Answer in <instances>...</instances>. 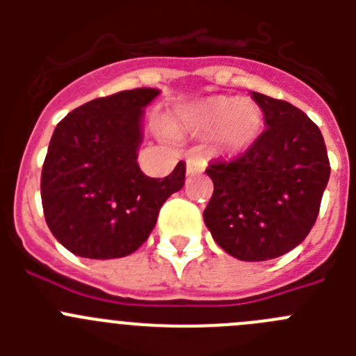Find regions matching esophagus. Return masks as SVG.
I'll use <instances>...</instances> for the list:
<instances>
[{
	"label": "esophagus",
	"mask_w": 356,
	"mask_h": 356,
	"mask_svg": "<svg viewBox=\"0 0 356 356\" xmlns=\"http://www.w3.org/2000/svg\"><path fill=\"white\" fill-rule=\"evenodd\" d=\"M205 171V160L188 159L187 160V175H196V172Z\"/></svg>",
	"instance_id": "esophagus-1"
}]
</instances>
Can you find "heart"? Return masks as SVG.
I'll use <instances>...</instances> for the list:
<instances>
[{"label": "heart", "mask_w": 356, "mask_h": 356, "mask_svg": "<svg viewBox=\"0 0 356 356\" xmlns=\"http://www.w3.org/2000/svg\"><path fill=\"white\" fill-rule=\"evenodd\" d=\"M262 110L250 97L212 96L191 106L187 127L210 131V146L219 155H237L259 139Z\"/></svg>", "instance_id": "obj_1"}]
</instances>
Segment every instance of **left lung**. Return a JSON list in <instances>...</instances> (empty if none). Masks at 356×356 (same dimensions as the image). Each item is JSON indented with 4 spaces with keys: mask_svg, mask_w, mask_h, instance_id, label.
Instances as JSON below:
<instances>
[{
    "mask_svg": "<svg viewBox=\"0 0 356 356\" xmlns=\"http://www.w3.org/2000/svg\"><path fill=\"white\" fill-rule=\"evenodd\" d=\"M266 130L241 156L216 160L213 194L203 212L213 241L244 262L289 253L305 241L330 178L325 139L298 106L251 92Z\"/></svg>",
    "mask_w": 356,
    "mask_h": 356,
    "instance_id": "1",
    "label": "left lung"
}]
</instances>
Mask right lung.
Returning <instances> with one entry per match:
<instances>
[{"label": "right lung", "instance_id": "1", "mask_svg": "<svg viewBox=\"0 0 356 356\" xmlns=\"http://www.w3.org/2000/svg\"><path fill=\"white\" fill-rule=\"evenodd\" d=\"M156 89L121 90L78 106L56 124L40 176L51 234L83 259H121L143 246L163 201L185 184V163L165 178L140 171L144 106Z\"/></svg>", "mask_w": 356, "mask_h": 356}]
</instances>
